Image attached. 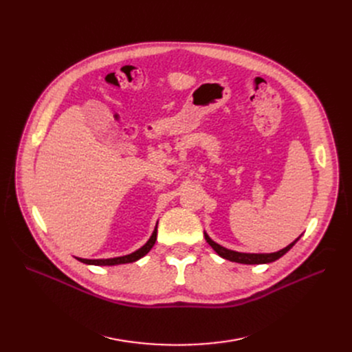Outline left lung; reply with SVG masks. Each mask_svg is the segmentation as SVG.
Here are the masks:
<instances>
[{"label": "left lung", "mask_w": 352, "mask_h": 352, "mask_svg": "<svg viewBox=\"0 0 352 352\" xmlns=\"http://www.w3.org/2000/svg\"><path fill=\"white\" fill-rule=\"evenodd\" d=\"M204 236L207 239V243L212 247V250L219 255L226 258V260H230L232 263H239V264H268V263H274L278 260V258H281L284 254H287L294 245L295 243L298 241V239L301 238V235L295 239V241H292L289 245H287L285 248L276 251V252H270V254H251V252H238V251H232V250H228L223 245L217 244L215 241H212V239L210 238V235L204 231Z\"/></svg>", "instance_id": "8db88e82"}]
</instances>
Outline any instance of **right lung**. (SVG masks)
Masks as SVG:
<instances>
[{
  "label": "right lung",
  "mask_w": 352,
  "mask_h": 352,
  "mask_svg": "<svg viewBox=\"0 0 352 352\" xmlns=\"http://www.w3.org/2000/svg\"><path fill=\"white\" fill-rule=\"evenodd\" d=\"M158 226V223H157ZM157 226L153 231V235L150 236V239L137 251L128 254V255H122V256H116V258H100V260H88V258H78L76 256L78 261L88 264V265H120V264H128V263H135L138 261L140 258H142L144 255H146L148 252L151 251V248L155 244V239H157Z\"/></svg>",
  "instance_id": "right-lung-1"
}]
</instances>
